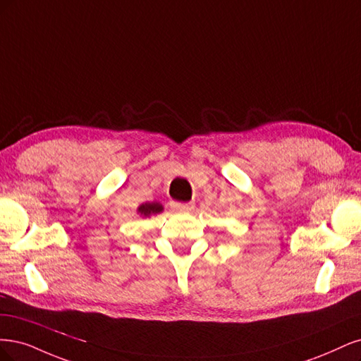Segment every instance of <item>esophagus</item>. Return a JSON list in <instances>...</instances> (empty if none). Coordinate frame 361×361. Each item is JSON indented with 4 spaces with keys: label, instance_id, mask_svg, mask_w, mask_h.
Returning a JSON list of instances; mask_svg holds the SVG:
<instances>
[{
    "label": "esophagus",
    "instance_id": "obj_1",
    "mask_svg": "<svg viewBox=\"0 0 361 361\" xmlns=\"http://www.w3.org/2000/svg\"><path fill=\"white\" fill-rule=\"evenodd\" d=\"M171 205L173 207V210L181 212V213H189V212H192L193 208H195L193 202H185V204H183V202H172Z\"/></svg>",
    "mask_w": 361,
    "mask_h": 361
}]
</instances>
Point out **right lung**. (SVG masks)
<instances>
[{
  "mask_svg": "<svg viewBox=\"0 0 361 361\" xmlns=\"http://www.w3.org/2000/svg\"><path fill=\"white\" fill-rule=\"evenodd\" d=\"M161 212H164V205H161L160 202H147V204H142L137 207V213L142 217H149V216L161 213Z\"/></svg>",
  "mask_w": 361,
  "mask_h": 361,
  "instance_id": "1",
  "label": "right lung"
}]
</instances>
